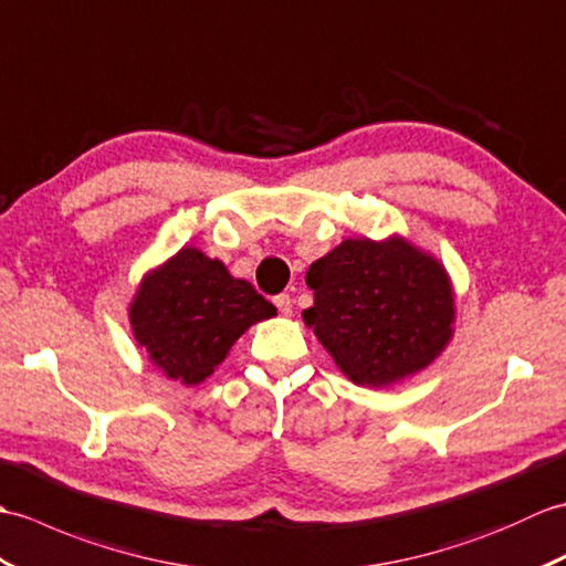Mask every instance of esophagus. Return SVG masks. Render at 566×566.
Masks as SVG:
<instances>
[{"mask_svg":"<svg viewBox=\"0 0 566 566\" xmlns=\"http://www.w3.org/2000/svg\"><path fill=\"white\" fill-rule=\"evenodd\" d=\"M273 305L279 307V312L281 315H285V317H291L293 315V300H291V295H275L273 297Z\"/></svg>","mask_w":566,"mask_h":566,"instance_id":"1","label":"esophagus"}]
</instances>
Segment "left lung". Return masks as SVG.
I'll return each mask as SVG.
<instances>
[{"label": "left lung", "instance_id": "obj_1", "mask_svg": "<svg viewBox=\"0 0 566 566\" xmlns=\"http://www.w3.org/2000/svg\"><path fill=\"white\" fill-rule=\"evenodd\" d=\"M303 312L346 378L387 387L417 375L453 338L455 293L446 266L405 237L344 240L307 269Z\"/></svg>", "mask_w": 566, "mask_h": 566}]
</instances>
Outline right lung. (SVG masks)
I'll return each mask as SVG.
<instances>
[{
	"label": "right lung",
	"instance_id": "1",
	"mask_svg": "<svg viewBox=\"0 0 566 566\" xmlns=\"http://www.w3.org/2000/svg\"><path fill=\"white\" fill-rule=\"evenodd\" d=\"M128 315L149 360L191 387L216 373L251 324L275 317V307L222 261L181 247L137 285Z\"/></svg>",
	"mask_w": 566,
	"mask_h": 566
}]
</instances>
